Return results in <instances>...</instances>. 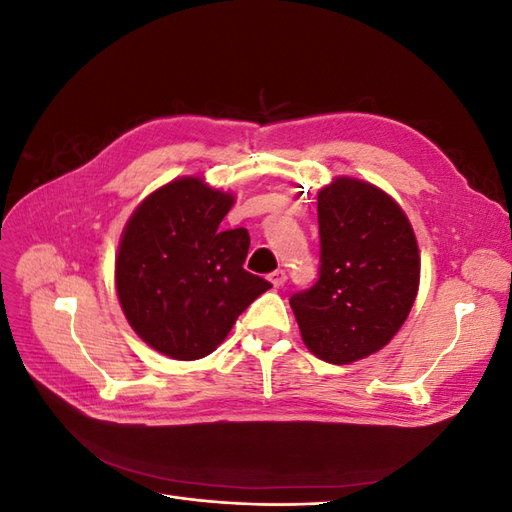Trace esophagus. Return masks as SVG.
I'll return each mask as SVG.
<instances>
[{
	"mask_svg": "<svg viewBox=\"0 0 512 512\" xmlns=\"http://www.w3.org/2000/svg\"><path fill=\"white\" fill-rule=\"evenodd\" d=\"M269 282H271L275 288L284 286V282H286V273H284V271H273V273L269 275Z\"/></svg>",
	"mask_w": 512,
	"mask_h": 512,
	"instance_id": "esophagus-1",
	"label": "esophagus"
}]
</instances>
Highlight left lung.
Returning a JSON list of instances; mask_svg holds the SVG:
<instances>
[{"label":"left lung","instance_id":"1","mask_svg":"<svg viewBox=\"0 0 512 512\" xmlns=\"http://www.w3.org/2000/svg\"><path fill=\"white\" fill-rule=\"evenodd\" d=\"M320 277L292 294L307 350L350 365L382 350L414 305L421 254L397 200L378 185L335 177L318 192Z\"/></svg>","mask_w":512,"mask_h":512}]
</instances>
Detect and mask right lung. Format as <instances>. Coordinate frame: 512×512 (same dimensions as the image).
<instances>
[{"mask_svg":"<svg viewBox=\"0 0 512 512\" xmlns=\"http://www.w3.org/2000/svg\"><path fill=\"white\" fill-rule=\"evenodd\" d=\"M235 194L205 177L153 190L121 232L115 288L123 316L147 346L175 361L218 348L247 305L271 284L243 269L245 228L224 230Z\"/></svg>","mask_w":512,"mask_h":512,"instance_id":"1","label":"right lung"}]
</instances>
